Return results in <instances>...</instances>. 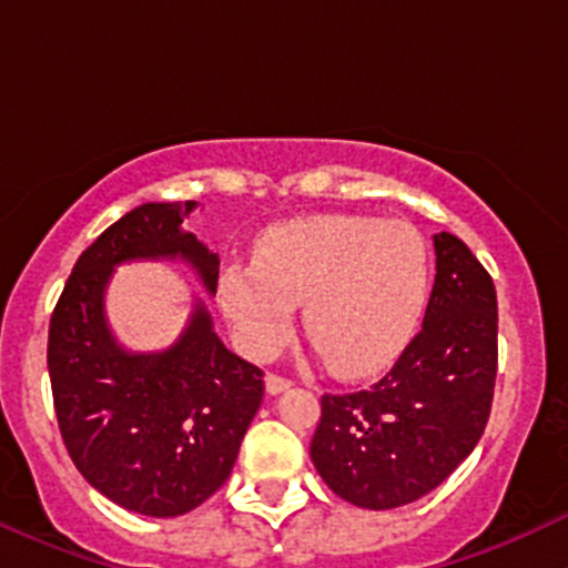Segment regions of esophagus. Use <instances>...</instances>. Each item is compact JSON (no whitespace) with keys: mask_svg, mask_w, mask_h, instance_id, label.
Instances as JSON below:
<instances>
[{"mask_svg":"<svg viewBox=\"0 0 568 568\" xmlns=\"http://www.w3.org/2000/svg\"><path fill=\"white\" fill-rule=\"evenodd\" d=\"M288 387H291V379H283V376H277V374L266 376V393H270V395L285 393Z\"/></svg>","mask_w":568,"mask_h":568,"instance_id":"1","label":"esophagus"}]
</instances>
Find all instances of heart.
I'll return each instance as SVG.
<instances>
[{
    "label": "heart",
    "mask_w": 568,
    "mask_h": 568,
    "mask_svg": "<svg viewBox=\"0 0 568 568\" xmlns=\"http://www.w3.org/2000/svg\"><path fill=\"white\" fill-rule=\"evenodd\" d=\"M427 293L429 251L414 226L344 213L272 226L253 264H230L219 280L221 310L253 357L283 347L293 304H304L306 336L347 376L400 355Z\"/></svg>",
    "instance_id": "b5f03b06"
}]
</instances>
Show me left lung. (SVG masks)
I'll use <instances>...</instances> for the list:
<instances>
[{"mask_svg":"<svg viewBox=\"0 0 568 568\" xmlns=\"http://www.w3.org/2000/svg\"><path fill=\"white\" fill-rule=\"evenodd\" d=\"M422 331L371 389L321 397L310 443L334 494L393 510L440 486L484 435L497 379V291L473 251L440 232Z\"/></svg>","mask_w":568,"mask_h":568,"instance_id":"1","label":"left lung"}]
</instances>
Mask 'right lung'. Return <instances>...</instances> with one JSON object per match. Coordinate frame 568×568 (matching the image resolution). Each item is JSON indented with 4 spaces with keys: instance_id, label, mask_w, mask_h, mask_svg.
<instances>
[{
    "instance_id": "obj_1",
    "label": "right lung",
    "mask_w": 568,
    "mask_h": 568,
    "mask_svg": "<svg viewBox=\"0 0 568 568\" xmlns=\"http://www.w3.org/2000/svg\"><path fill=\"white\" fill-rule=\"evenodd\" d=\"M194 202H143L77 258L50 321L48 371L71 462L149 518L184 515L230 478L264 400L262 371L221 342L200 296L162 349H130L106 315L116 266L181 262L216 296L219 253L184 226Z\"/></svg>"
}]
</instances>
